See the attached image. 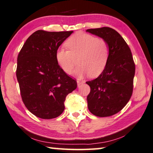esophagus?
Listing matches in <instances>:
<instances>
[{
	"label": "esophagus",
	"instance_id": "esophagus-1",
	"mask_svg": "<svg viewBox=\"0 0 153 153\" xmlns=\"http://www.w3.org/2000/svg\"><path fill=\"white\" fill-rule=\"evenodd\" d=\"M82 83H83V81H81L77 80V85L80 86Z\"/></svg>",
	"mask_w": 153,
	"mask_h": 153
}]
</instances>
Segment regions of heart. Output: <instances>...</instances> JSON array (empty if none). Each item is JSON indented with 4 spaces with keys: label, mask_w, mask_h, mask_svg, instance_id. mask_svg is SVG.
<instances>
[{
    "label": "heart",
    "mask_w": 153,
    "mask_h": 153,
    "mask_svg": "<svg viewBox=\"0 0 153 153\" xmlns=\"http://www.w3.org/2000/svg\"><path fill=\"white\" fill-rule=\"evenodd\" d=\"M68 50L59 48L56 59L62 70L70 74L76 64L74 74L79 77L90 74L97 76L101 74L107 65L110 54L109 44L105 39L83 32H77L65 42Z\"/></svg>",
    "instance_id": "b5f03b06"
}]
</instances>
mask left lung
Returning <instances> with one entry per match:
<instances>
[{
    "instance_id": "8db88e82",
    "label": "left lung",
    "mask_w": 153,
    "mask_h": 153,
    "mask_svg": "<svg viewBox=\"0 0 153 153\" xmlns=\"http://www.w3.org/2000/svg\"><path fill=\"white\" fill-rule=\"evenodd\" d=\"M86 31L105 39L110 48L105 69L97 79L86 82L90 87L88 109L95 116H112L121 111L132 96L135 64L129 46L114 29L103 27Z\"/></svg>"
}]
</instances>
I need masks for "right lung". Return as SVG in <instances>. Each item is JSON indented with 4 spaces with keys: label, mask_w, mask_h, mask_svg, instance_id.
<instances>
[{
    "label": "right lung",
    "mask_w": 153,
    "mask_h": 153,
    "mask_svg": "<svg viewBox=\"0 0 153 153\" xmlns=\"http://www.w3.org/2000/svg\"><path fill=\"white\" fill-rule=\"evenodd\" d=\"M73 31L38 30L24 43L17 58L16 77L22 100L39 118L54 119L65 109V97L77 87L61 69L56 52Z\"/></svg>",
    "instance_id": "1"
}]
</instances>
